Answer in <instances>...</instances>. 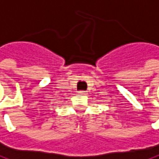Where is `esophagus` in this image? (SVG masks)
<instances>
[{
	"label": "esophagus",
	"mask_w": 159,
	"mask_h": 159,
	"mask_svg": "<svg viewBox=\"0 0 159 159\" xmlns=\"http://www.w3.org/2000/svg\"><path fill=\"white\" fill-rule=\"evenodd\" d=\"M78 93H79L80 94H87V93H86V91H79Z\"/></svg>",
	"instance_id": "obj_1"
}]
</instances>
